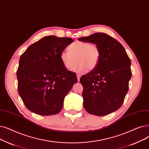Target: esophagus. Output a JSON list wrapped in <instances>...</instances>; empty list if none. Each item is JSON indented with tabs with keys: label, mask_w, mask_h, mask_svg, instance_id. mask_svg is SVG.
<instances>
[{
	"label": "esophagus",
	"mask_w": 149,
	"mask_h": 149,
	"mask_svg": "<svg viewBox=\"0 0 149 149\" xmlns=\"http://www.w3.org/2000/svg\"><path fill=\"white\" fill-rule=\"evenodd\" d=\"M77 80H78V81H80V77H81V75L80 74H77Z\"/></svg>",
	"instance_id": "obj_1"
}]
</instances>
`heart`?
Wrapping results in <instances>:
<instances>
[{
    "mask_svg": "<svg viewBox=\"0 0 149 149\" xmlns=\"http://www.w3.org/2000/svg\"><path fill=\"white\" fill-rule=\"evenodd\" d=\"M100 51L95 44L84 41H75L69 46V51L64 50L60 54L61 60L67 69L72 68L76 72L94 70L98 65Z\"/></svg>",
    "mask_w": 149,
    "mask_h": 149,
    "instance_id": "b5f03b06",
    "label": "heart"
}]
</instances>
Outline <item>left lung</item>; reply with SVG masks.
Here are the masks:
<instances>
[{
  "label": "left lung",
  "instance_id": "left-lung-1",
  "mask_svg": "<svg viewBox=\"0 0 149 149\" xmlns=\"http://www.w3.org/2000/svg\"><path fill=\"white\" fill-rule=\"evenodd\" d=\"M97 46L100 51L98 65L81 77L83 107L89 114L102 116L122 106L132 77L131 61L122 45L103 33L78 39Z\"/></svg>",
  "mask_w": 149,
  "mask_h": 149
}]
</instances>
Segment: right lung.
<instances>
[{
	"label": "right lung",
	"mask_w": 149,
	"mask_h": 149,
	"mask_svg": "<svg viewBox=\"0 0 149 149\" xmlns=\"http://www.w3.org/2000/svg\"><path fill=\"white\" fill-rule=\"evenodd\" d=\"M72 38L47 36L31 44L19 59L18 93L30 111L42 116L59 113L64 99L77 82L66 69L60 54Z\"/></svg>",
	"instance_id": "1"
}]
</instances>
